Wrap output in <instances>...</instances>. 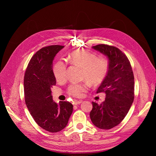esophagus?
Returning <instances> with one entry per match:
<instances>
[{
	"instance_id": "esophagus-1",
	"label": "esophagus",
	"mask_w": 156,
	"mask_h": 156,
	"mask_svg": "<svg viewBox=\"0 0 156 156\" xmlns=\"http://www.w3.org/2000/svg\"><path fill=\"white\" fill-rule=\"evenodd\" d=\"M82 102H83L82 100H74L73 101V105H79V104H81Z\"/></svg>"
}]
</instances>
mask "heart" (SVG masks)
<instances>
[{
    "label": "heart",
    "mask_w": 156,
    "mask_h": 156,
    "mask_svg": "<svg viewBox=\"0 0 156 156\" xmlns=\"http://www.w3.org/2000/svg\"><path fill=\"white\" fill-rule=\"evenodd\" d=\"M68 59L71 63L83 69L82 78L92 85L100 84L107 74V61L103 58H98L95 55L87 51H75L69 55ZM53 72L56 81H62L66 75V65L62 61H58L54 66ZM87 88L86 83L73 84L69 87L68 93L72 96L79 97Z\"/></svg>",
    "instance_id": "b5f03b06"
}]
</instances>
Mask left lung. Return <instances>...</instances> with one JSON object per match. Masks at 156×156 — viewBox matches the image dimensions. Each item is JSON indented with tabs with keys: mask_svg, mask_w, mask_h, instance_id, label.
Masks as SVG:
<instances>
[{
	"mask_svg": "<svg viewBox=\"0 0 156 156\" xmlns=\"http://www.w3.org/2000/svg\"><path fill=\"white\" fill-rule=\"evenodd\" d=\"M92 48L106 56L108 72L97 93L105 92V101L92 102L90 117L102 129L112 128L123 120L134 100V76L128 58L115 47L100 44Z\"/></svg>",
	"mask_w": 156,
	"mask_h": 156,
	"instance_id": "1",
	"label": "left lung"
}]
</instances>
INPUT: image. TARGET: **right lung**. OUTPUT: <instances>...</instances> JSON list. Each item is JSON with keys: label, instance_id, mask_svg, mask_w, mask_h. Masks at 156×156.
<instances>
[{"label": "right lung", "instance_id": "right-lung-1", "mask_svg": "<svg viewBox=\"0 0 156 156\" xmlns=\"http://www.w3.org/2000/svg\"><path fill=\"white\" fill-rule=\"evenodd\" d=\"M64 48L50 45L37 51L30 60L24 78L25 100L28 109L37 125L53 133L65 128L73 112L72 103H56L51 94V88L56 82L53 62L56 55Z\"/></svg>", "mask_w": 156, "mask_h": 156}]
</instances>
